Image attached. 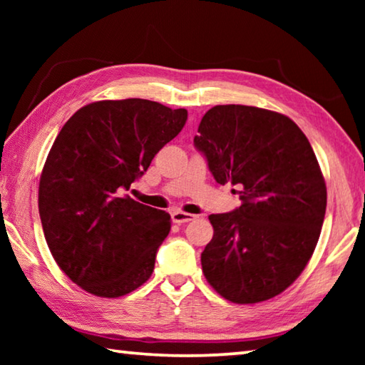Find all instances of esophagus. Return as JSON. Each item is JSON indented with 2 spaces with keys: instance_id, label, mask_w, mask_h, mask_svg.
I'll return each mask as SVG.
<instances>
[{
  "instance_id": "1",
  "label": "esophagus",
  "mask_w": 365,
  "mask_h": 365,
  "mask_svg": "<svg viewBox=\"0 0 365 365\" xmlns=\"http://www.w3.org/2000/svg\"><path fill=\"white\" fill-rule=\"evenodd\" d=\"M196 215L193 214H188V212H183V211H174L172 212V220L175 222V224H187V222L195 220Z\"/></svg>"
}]
</instances>
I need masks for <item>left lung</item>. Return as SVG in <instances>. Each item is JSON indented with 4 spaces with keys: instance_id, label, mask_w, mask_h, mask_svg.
Masks as SVG:
<instances>
[{
    "instance_id": "8db88e82",
    "label": "left lung",
    "mask_w": 365,
    "mask_h": 365,
    "mask_svg": "<svg viewBox=\"0 0 365 365\" xmlns=\"http://www.w3.org/2000/svg\"><path fill=\"white\" fill-rule=\"evenodd\" d=\"M193 143L215 182L237 185L242 200L209 215L206 280L237 304L274 298L304 270L324 224L327 188L311 143L289 117L242 104L209 109Z\"/></svg>"
}]
</instances>
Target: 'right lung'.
<instances>
[{
  "label": "right lung",
  "mask_w": 365,
  "mask_h": 365,
  "mask_svg": "<svg viewBox=\"0 0 365 365\" xmlns=\"http://www.w3.org/2000/svg\"><path fill=\"white\" fill-rule=\"evenodd\" d=\"M187 119V109L130 98L86 104L61 128L38 211L54 261L85 292L119 298L151 277L170 215L127 191Z\"/></svg>",
  "instance_id": "right-lung-1"
}]
</instances>
